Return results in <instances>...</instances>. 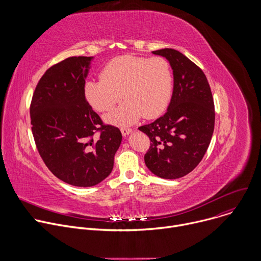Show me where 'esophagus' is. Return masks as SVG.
<instances>
[{
	"label": "esophagus",
	"mask_w": 261,
	"mask_h": 261,
	"mask_svg": "<svg viewBox=\"0 0 261 261\" xmlns=\"http://www.w3.org/2000/svg\"><path fill=\"white\" fill-rule=\"evenodd\" d=\"M121 132H122V134H123V136H127V135H129L131 132H132V129H130V128H121Z\"/></svg>",
	"instance_id": "34e87169"
}]
</instances>
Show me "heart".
Listing matches in <instances>:
<instances>
[{"mask_svg":"<svg viewBox=\"0 0 261 261\" xmlns=\"http://www.w3.org/2000/svg\"><path fill=\"white\" fill-rule=\"evenodd\" d=\"M100 76L98 81L87 80L83 88L86 100L94 109L106 113L122 96L126 100L105 117L109 124L128 126L142 116L145 119L157 118L171 98L172 73L169 63L161 57L121 56L109 61Z\"/></svg>","mask_w":261,"mask_h":261,"instance_id":"1","label":"heart"}]
</instances>
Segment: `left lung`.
<instances>
[{"label": "left lung", "instance_id": "8db88e82", "mask_svg": "<svg viewBox=\"0 0 261 261\" xmlns=\"http://www.w3.org/2000/svg\"><path fill=\"white\" fill-rule=\"evenodd\" d=\"M166 58L173 70V92L167 111L139 127L151 140L146 167L159 177L174 179L191 172L202 160L215 127V105L203 71L181 53L153 51Z\"/></svg>", "mask_w": 261, "mask_h": 261}]
</instances>
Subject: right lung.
Masks as SVG:
<instances>
[{
	"instance_id": "1",
	"label": "right lung",
	"mask_w": 261,
	"mask_h": 261,
	"mask_svg": "<svg viewBox=\"0 0 261 261\" xmlns=\"http://www.w3.org/2000/svg\"><path fill=\"white\" fill-rule=\"evenodd\" d=\"M92 60L71 57L51 66L37 84L30 106L43 162L58 178L76 187H92L110 174L122 141L120 129L103 124L84 96Z\"/></svg>"
}]
</instances>
